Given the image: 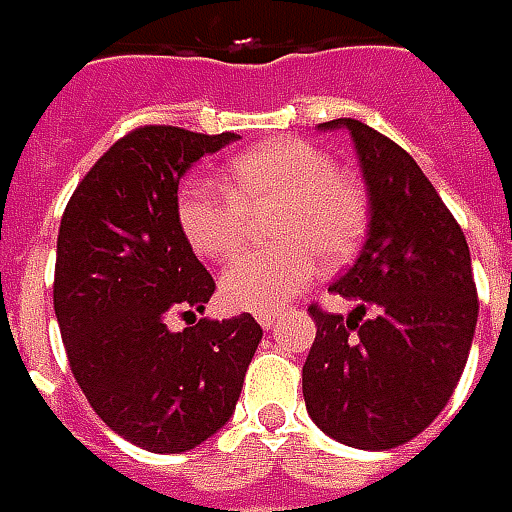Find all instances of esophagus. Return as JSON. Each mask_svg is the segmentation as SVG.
Masks as SVG:
<instances>
[{"instance_id":"esophagus-1","label":"esophagus","mask_w":512,"mask_h":512,"mask_svg":"<svg viewBox=\"0 0 512 512\" xmlns=\"http://www.w3.org/2000/svg\"><path fill=\"white\" fill-rule=\"evenodd\" d=\"M276 319H279L276 313H259V316H256V322L265 327V330H270V327L276 325Z\"/></svg>"}]
</instances>
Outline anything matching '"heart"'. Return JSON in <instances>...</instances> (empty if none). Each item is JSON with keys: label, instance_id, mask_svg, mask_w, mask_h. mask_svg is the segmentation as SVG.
Wrapping results in <instances>:
<instances>
[{"label": "heart", "instance_id": "obj_1", "mask_svg": "<svg viewBox=\"0 0 512 512\" xmlns=\"http://www.w3.org/2000/svg\"><path fill=\"white\" fill-rule=\"evenodd\" d=\"M219 184L190 179L179 190V230L202 259L227 262L245 242L247 216L273 210V250L245 253L222 273V299L236 310L276 313L316 273L356 250L367 222L359 182L339 173L325 150L305 139H273L227 159Z\"/></svg>", "mask_w": 512, "mask_h": 512}]
</instances>
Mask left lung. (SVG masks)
<instances>
[{
  "mask_svg": "<svg viewBox=\"0 0 512 512\" xmlns=\"http://www.w3.org/2000/svg\"><path fill=\"white\" fill-rule=\"evenodd\" d=\"M347 128L370 196V230L356 265L330 293L350 316L310 305L316 342L302 367L310 419L336 442L390 450L419 436L462 376L479 296L462 227L413 156L359 119Z\"/></svg>",
  "mask_w": 512,
  "mask_h": 512,
  "instance_id": "1",
  "label": "left lung"
}]
</instances>
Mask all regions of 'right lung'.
Here are the masks:
<instances>
[{"label": "right lung", "instance_id": "right-lung-1", "mask_svg": "<svg viewBox=\"0 0 512 512\" xmlns=\"http://www.w3.org/2000/svg\"><path fill=\"white\" fill-rule=\"evenodd\" d=\"M239 139L173 125L130 130L62 213L53 310L73 379L96 416L150 453H185L233 416L259 322L196 319L216 282L179 230V179ZM193 318L173 334L170 315Z\"/></svg>", "mask_w": 512, "mask_h": 512}]
</instances>
